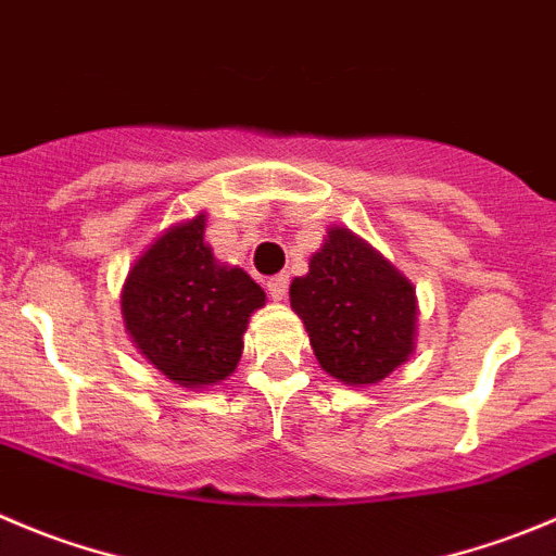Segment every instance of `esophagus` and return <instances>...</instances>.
<instances>
[{"label":"esophagus","mask_w":556,"mask_h":556,"mask_svg":"<svg viewBox=\"0 0 556 556\" xmlns=\"http://www.w3.org/2000/svg\"><path fill=\"white\" fill-rule=\"evenodd\" d=\"M287 292H289V275L287 273H281V275H273V278H269L267 281V294L273 300H283L287 298Z\"/></svg>","instance_id":"34e87169"}]
</instances>
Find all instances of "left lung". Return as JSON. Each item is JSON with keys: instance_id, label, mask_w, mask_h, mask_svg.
Instances as JSON below:
<instances>
[{"instance_id": "obj_1", "label": "left lung", "mask_w": 556, "mask_h": 556, "mask_svg": "<svg viewBox=\"0 0 556 556\" xmlns=\"http://www.w3.org/2000/svg\"><path fill=\"white\" fill-rule=\"evenodd\" d=\"M316 361L343 384H377L415 352V287L343 226L311 256L308 275L289 287Z\"/></svg>"}]
</instances>
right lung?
Listing matches in <instances>:
<instances>
[{
    "label": "right lung",
    "instance_id": "1",
    "mask_svg": "<svg viewBox=\"0 0 556 556\" xmlns=\"http://www.w3.org/2000/svg\"><path fill=\"white\" fill-rule=\"evenodd\" d=\"M199 213L163 231L130 267L123 287L125 330L166 379L204 388L231 377L248 319L264 292L240 267L220 264Z\"/></svg>",
    "mask_w": 556,
    "mask_h": 556
}]
</instances>
